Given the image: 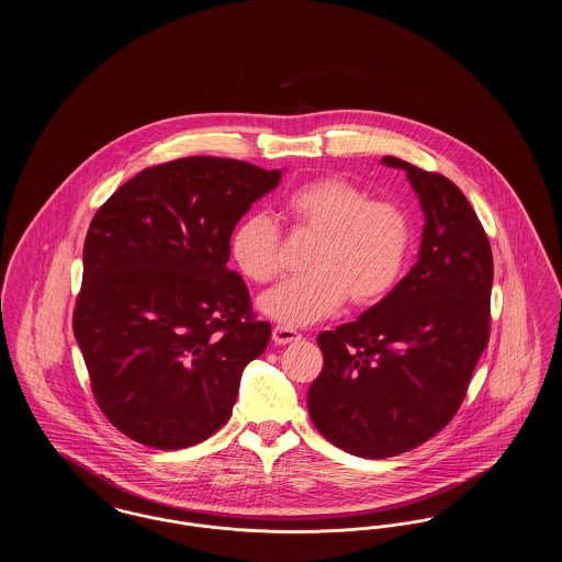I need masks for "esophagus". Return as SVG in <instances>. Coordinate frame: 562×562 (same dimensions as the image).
Instances as JSON below:
<instances>
[{
  "instance_id": "34e87169",
  "label": "esophagus",
  "mask_w": 562,
  "mask_h": 562,
  "mask_svg": "<svg viewBox=\"0 0 562 562\" xmlns=\"http://www.w3.org/2000/svg\"><path fill=\"white\" fill-rule=\"evenodd\" d=\"M271 339H273V344H278V346H286V344L299 341L301 335H299L296 330H293V328H289V326H276L273 333H271Z\"/></svg>"
}]
</instances>
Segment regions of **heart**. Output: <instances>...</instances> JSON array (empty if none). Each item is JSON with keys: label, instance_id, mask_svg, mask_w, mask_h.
<instances>
[{"label": "heart", "instance_id": "1", "mask_svg": "<svg viewBox=\"0 0 562 562\" xmlns=\"http://www.w3.org/2000/svg\"><path fill=\"white\" fill-rule=\"evenodd\" d=\"M284 214L296 232L316 236L310 273L289 278L259 299L261 312L284 326H305L341 310L373 305L390 293L406 268L413 225L401 204L369 200L344 177H321L291 191ZM241 273L268 284L282 268V236L263 213L241 218L229 240Z\"/></svg>", "mask_w": 562, "mask_h": 562}]
</instances>
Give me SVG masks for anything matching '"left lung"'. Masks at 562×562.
<instances>
[{
    "mask_svg": "<svg viewBox=\"0 0 562 562\" xmlns=\"http://www.w3.org/2000/svg\"><path fill=\"white\" fill-rule=\"evenodd\" d=\"M406 170L426 214L419 261L356 322L324 330V367L307 392L322 436L383 459L424 445L461 406L488 344L493 252L461 189L438 172Z\"/></svg>",
    "mask_w": 562,
    "mask_h": 562,
    "instance_id": "1",
    "label": "left lung"
}]
</instances>
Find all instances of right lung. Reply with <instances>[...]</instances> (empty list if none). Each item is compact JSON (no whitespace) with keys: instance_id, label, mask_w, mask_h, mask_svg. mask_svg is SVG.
Returning <instances> with one entry per match:
<instances>
[{"instance_id":"1","label":"right lung","mask_w":562,"mask_h":562,"mask_svg":"<svg viewBox=\"0 0 562 562\" xmlns=\"http://www.w3.org/2000/svg\"><path fill=\"white\" fill-rule=\"evenodd\" d=\"M282 170L211 156L138 172L97 211L83 241L74 333L109 422L175 451L213 436L238 398L244 367L271 337L229 238Z\"/></svg>"}]
</instances>
